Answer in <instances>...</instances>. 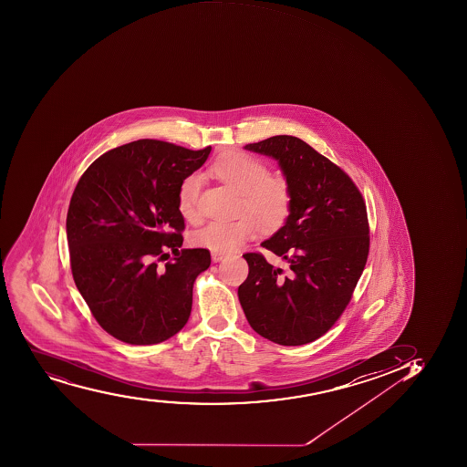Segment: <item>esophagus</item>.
I'll list each match as a JSON object with an SVG mask.
<instances>
[{
    "mask_svg": "<svg viewBox=\"0 0 467 467\" xmlns=\"http://www.w3.org/2000/svg\"><path fill=\"white\" fill-rule=\"evenodd\" d=\"M212 259H213V262H221L222 259H225V254H223V253H214V251H213L212 253Z\"/></svg>",
    "mask_w": 467,
    "mask_h": 467,
    "instance_id": "esophagus-1",
    "label": "esophagus"
}]
</instances>
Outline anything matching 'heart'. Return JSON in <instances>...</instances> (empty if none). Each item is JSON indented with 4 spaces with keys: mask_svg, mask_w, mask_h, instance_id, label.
Listing matches in <instances>:
<instances>
[{
    "mask_svg": "<svg viewBox=\"0 0 467 467\" xmlns=\"http://www.w3.org/2000/svg\"><path fill=\"white\" fill-rule=\"evenodd\" d=\"M212 171L226 185L242 194L241 212L248 213L234 221H212L194 231L192 244L214 253H231L259 233L274 231L291 214L292 193L286 181L269 176L268 167L246 153H230L217 158ZM202 178L192 173L181 182L178 207L185 219L198 216ZM252 214L250 217L249 214Z\"/></svg>",
    "mask_w": 467,
    "mask_h": 467,
    "instance_id": "heart-1",
    "label": "heart"
}]
</instances>
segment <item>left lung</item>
<instances>
[{
  "label": "left lung",
  "mask_w": 467,
  "mask_h": 467,
  "mask_svg": "<svg viewBox=\"0 0 467 467\" xmlns=\"http://www.w3.org/2000/svg\"><path fill=\"white\" fill-rule=\"evenodd\" d=\"M246 150L278 162L292 193L291 214L262 246L287 264L244 254L250 273L239 301L251 327L280 346L323 337L341 317L368 257L364 199L346 171L303 140L275 135Z\"/></svg>",
  "instance_id": "1"
}]
</instances>
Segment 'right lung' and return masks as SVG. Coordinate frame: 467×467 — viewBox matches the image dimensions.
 Returning a JSON list of instances; mask_svg holds the SVG:
<instances>
[{"instance_id":"1","label":"right lung","mask_w":467,"mask_h":467,"mask_svg":"<svg viewBox=\"0 0 467 467\" xmlns=\"http://www.w3.org/2000/svg\"><path fill=\"white\" fill-rule=\"evenodd\" d=\"M210 152L137 140L103 153L74 189L67 214L74 283L120 341L158 344L189 321L194 280L212 257L203 248L180 250L178 193ZM169 252L176 257L160 267Z\"/></svg>"}]
</instances>
